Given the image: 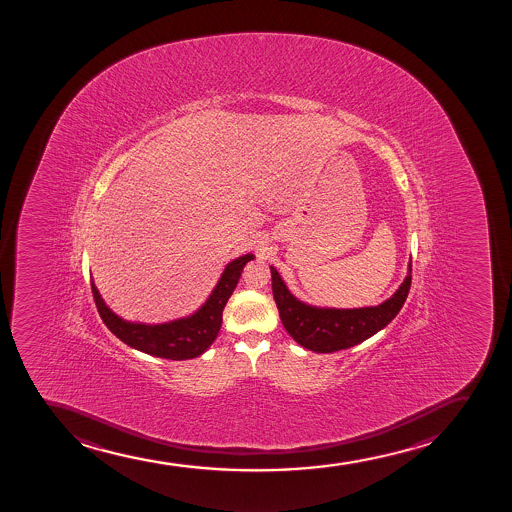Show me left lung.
<instances>
[{
  "instance_id": "obj_1",
  "label": "left lung",
  "mask_w": 512,
  "mask_h": 512,
  "mask_svg": "<svg viewBox=\"0 0 512 512\" xmlns=\"http://www.w3.org/2000/svg\"><path fill=\"white\" fill-rule=\"evenodd\" d=\"M271 269L273 296L286 332L305 349L330 354L361 344L384 329L403 308L411 286V261L408 275L394 295L376 307L323 308L298 300L285 285L276 268Z\"/></svg>"
}]
</instances>
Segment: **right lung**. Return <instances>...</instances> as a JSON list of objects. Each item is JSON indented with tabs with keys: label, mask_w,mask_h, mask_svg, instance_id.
<instances>
[{
	"label": "right lung",
	"mask_w": 512,
	"mask_h": 512,
	"mask_svg": "<svg viewBox=\"0 0 512 512\" xmlns=\"http://www.w3.org/2000/svg\"><path fill=\"white\" fill-rule=\"evenodd\" d=\"M251 259H254V254L232 259L222 271L221 280L217 281L216 288L204 305L189 317L177 318L172 322L141 323L124 320L106 305L94 281H91L92 295L106 327L124 344L170 361L194 359L202 356L216 340L221 330L222 310L236 288L244 266Z\"/></svg>",
	"instance_id": "add662e5"
}]
</instances>
